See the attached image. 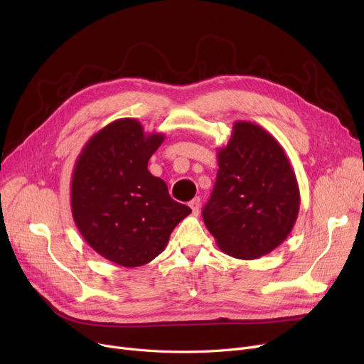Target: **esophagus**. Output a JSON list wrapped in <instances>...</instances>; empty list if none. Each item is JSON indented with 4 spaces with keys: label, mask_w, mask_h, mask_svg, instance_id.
Segmentation results:
<instances>
[{
    "label": "esophagus",
    "mask_w": 364,
    "mask_h": 364,
    "mask_svg": "<svg viewBox=\"0 0 364 364\" xmlns=\"http://www.w3.org/2000/svg\"><path fill=\"white\" fill-rule=\"evenodd\" d=\"M190 208H192V213L198 215L200 211V198H195L192 202H190Z\"/></svg>",
    "instance_id": "1"
}]
</instances>
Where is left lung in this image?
I'll return each instance as SVG.
<instances>
[{
	"label": "left lung",
	"instance_id": "8db88e82",
	"mask_svg": "<svg viewBox=\"0 0 364 364\" xmlns=\"http://www.w3.org/2000/svg\"><path fill=\"white\" fill-rule=\"evenodd\" d=\"M217 159L215 186L202 211L206 228L227 255L270 254L292 232L301 203L283 147L262 127L236 121Z\"/></svg>",
	"mask_w": 364,
	"mask_h": 364
}]
</instances>
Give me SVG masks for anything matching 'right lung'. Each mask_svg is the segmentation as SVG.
Instances as JSON below:
<instances>
[{"label":"right lung","instance_id":"right-lung-1","mask_svg":"<svg viewBox=\"0 0 364 364\" xmlns=\"http://www.w3.org/2000/svg\"><path fill=\"white\" fill-rule=\"evenodd\" d=\"M165 140L137 119L110 122L85 143L70 181L73 221L92 250L121 267L155 259L192 209L176 202L147 169Z\"/></svg>","mask_w":364,"mask_h":364}]
</instances>
